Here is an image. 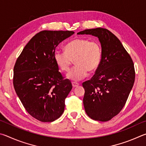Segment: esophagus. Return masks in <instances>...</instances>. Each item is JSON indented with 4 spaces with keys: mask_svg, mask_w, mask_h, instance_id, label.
Masks as SVG:
<instances>
[{
    "mask_svg": "<svg viewBox=\"0 0 146 146\" xmlns=\"http://www.w3.org/2000/svg\"><path fill=\"white\" fill-rule=\"evenodd\" d=\"M72 86H73L74 88L77 87V86H79V84L77 83H75V82H72Z\"/></svg>",
    "mask_w": 146,
    "mask_h": 146,
    "instance_id": "esophagus-1",
    "label": "esophagus"
}]
</instances>
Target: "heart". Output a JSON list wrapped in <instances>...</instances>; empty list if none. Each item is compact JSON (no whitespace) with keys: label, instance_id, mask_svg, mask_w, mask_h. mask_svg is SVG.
<instances>
[{"label":"heart","instance_id":"obj_1","mask_svg":"<svg viewBox=\"0 0 146 146\" xmlns=\"http://www.w3.org/2000/svg\"><path fill=\"white\" fill-rule=\"evenodd\" d=\"M65 51L57 50L54 54L55 63L61 71H68L72 61L76 65L68 72V79L78 81L85 78L90 72L95 71L100 66L103 51L101 44L97 41L85 38H76L65 47Z\"/></svg>","mask_w":146,"mask_h":146}]
</instances>
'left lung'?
Instances as JSON below:
<instances>
[{"label":"left lung","mask_w":146,"mask_h":146,"mask_svg":"<svg viewBox=\"0 0 146 146\" xmlns=\"http://www.w3.org/2000/svg\"><path fill=\"white\" fill-rule=\"evenodd\" d=\"M77 34L98 37L101 43V65L91 80L83 83V104L91 119L108 121L121 111L128 98L135 82L134 64L121 41L109 30L98 27Z\"/></svg>","instance_id":"1"}]
</instances>
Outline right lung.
Wrapping results in <instances>:
<instances>
[{
	"mask_svg": "<svg viewBox=\"0 0 146 146\" xmlns=\"http://www.w3.org/2000/svg\"><path fill=\"white\" fill-rule=\"evenodd\" d=\"M74 34L69 31H43L27 43L17 60L13 85L31 115L42 122H52L64 111L65 99L72 88L58 71L56 47Z\"/></svg>",
	"mask_w": 146,
	"mask_h": 146,
	"instance_id": "obj_1",
	"label": "right lung"
}]
</instances>
